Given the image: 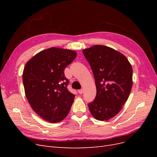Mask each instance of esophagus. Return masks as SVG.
I'll list each match as a JSON object with an SVG mask.
<instances>
[{
	"mask_svg": "<svg viewBox=\"0 0 157 157\" xmlns=\"http://www.w3.org/2000/svg\"><path fill=\"white\" fill-rule=\"evenodd\" d=\"M78 92V93H79V94H82L83 93V90H82V89L79 90Z\"/></svg>",
	"mask_w": 157,
	"mask_h": 157,
	"instance_id": "34e87169",
	"label": "esophagus"
}]
</instances>
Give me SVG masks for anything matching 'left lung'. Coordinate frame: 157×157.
Here are the masks:
<instances>
[{
    "label": "left lung",
    "mask_w": 157,
    "mask_h": 157,
    "mask_svg": "<svg viewBox=\"0 0 157 157\" xmlns=\"http://www.w3.org/2000/svg\"><path fill=\"white\" fill-rule=\"evenodd\" d=\"M94 76L96 96L88 104L92 115L108 121L121 111L132 90V65L121 52L110 47L94 45L82 50Z\"/></svg>",
    "instance_id": "left-lung-1"
}]
</instances>
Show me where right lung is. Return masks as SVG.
I'll return each instance as SVG.
<instances>
[{"label":"right lung","mask_w":157,"mask_h":157,"mask_svg":"<svg viewBox=\"0 0 157 157\" xmlns=\"http://www.w3.org/2000/svg\"><path fill=\"white\" fill-rule=\"evenodd\" d=\"M77 57L73 50L52 47L26 63L23 82L33 110L46 121L56 123L67 116L75 96L67 88L64 69Z\"/></svg>","instance_id":"add662e5"}]
</instances>
